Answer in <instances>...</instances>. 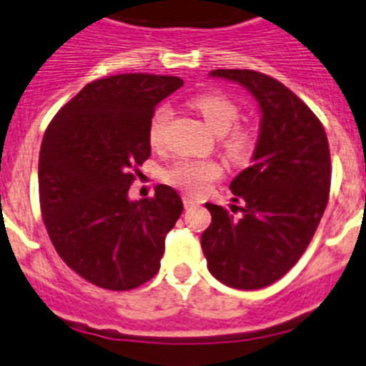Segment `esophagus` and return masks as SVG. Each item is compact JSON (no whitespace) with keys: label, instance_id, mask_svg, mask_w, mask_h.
I'll use <instances>...</instances> for the list:
<instances>
[{"label":"esophagus","instance_id":"1","mask_svg":"<svg viewBox=\"0 0 366 366\" xmlns=\"http://www.w3.org/2000/svg\"><path fill=\"white\" fill-rule=\"evenodd\" d=\"M182 202H184V207H193V205H197V204H200V200H197V198H193V197H189V194H184L182 197Z\"/></svg>","mask_w":366,"mask_h":366}]
</instances>
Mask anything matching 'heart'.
Here are the masks:
<instances>
[{
  "mask_svg": "<svg viewBox=\"0 0 366 366\" xmlns=\"http://www.w3.org/2000/svg\"><path fill=\"white\" fill-rule=\"evenodd\" d=\"M197 109L214 134L222 136V148L234 162H244L252 157L257 144V134L252 127L236 125L239 122V107L230 98L219 93H204L193 98ZM172 119V107L161 104L152 114L148 125V139L154 148H161L166 141V129ZM222 175V166L211 159H179L164 172V180L187 193H202L212 180Z\"/></svg>",
  "mask_w": 366,
  "mask_h": 366,
  "instance_id": "heart-1",
  "label": "heart"
}]
</instances>
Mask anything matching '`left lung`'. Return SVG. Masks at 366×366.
Returning <instances> with one entry per match:
<instances>
[{"label": "left lung", "instance_id": "left-lung-1", "mask_svg": "<svg viewBox=\"0 0 366 366\" xmlns=\"http://www.w3.org/2000/svg\"><path fill=\"white\" fill-rule=\"evenodd\" d=\"M211 76L250 91L261 130L254 164L230 182L239 207L205 204L212 222L202 250L219 282L259 290L297 264L324 216L331 189L327 136L313 111L275 78L252 69H214Z\"/></svg>", "mask_w": 366, "mask_h": 366}]
</instances>
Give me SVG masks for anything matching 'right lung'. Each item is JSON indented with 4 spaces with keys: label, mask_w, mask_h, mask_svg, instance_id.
<instances>
[{
    "label": "right lung",
    "mask_w": 366,
    "mask_h": 366,
    "mask_svg": "<svg viewBox=\"0 0 366 366\" xmlns=\"http://www.w3.org/2000/svg\"><path fill=\"white\" fill-rule=\"evenodd\" d=\"M182 78L125 73L85 85L55 114L39 154V200L56 254L100 288L127 292L161 268L166 234L182 214L173 187L129 200L137 166L150 157L155 105Z\"/></svg>",
    "instance_id": "right-lung-1"
}]
</instances>
